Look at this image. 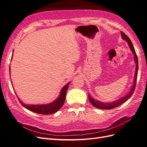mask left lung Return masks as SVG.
I'll return each instance as SVG.
<instances>
[{"instance_id":"left-lung-1","label":"left lung","mask_w":147,"mask_h":147,"mask_svg":"<svg viewBox=\"0 0 147 147\" xmlns=\"http://www.w3.org/2000/svg\"><path fill=\"white\" fill-rule=\"evenodd\" d=\"M120 34H121V36L122 38V39L127 41L128 45L130 49V50L131 52L133 53L134 54V61L136 64V69H135V76H134V80L133 82V85L131 87V89L129 91V92L124 96L123 97H121V98L119 99L118 100H116L115 101H112V102H101V101H99L98 100H96V99H94L91 95L89 94V99L90 102L91 103L92 106L94 107L100 109H104V110H109V109H112L115 108L117 107H118L120 105L123 104L125 102L130 99V97L132 96L133 93L135 91V84H136V82H137V74H138V58H137V56L136 54V52L135 51L134 47L133 46V44L131 43V40L130 38L128 37L125 33L123 32H120Z\"/></svg>"}]
</instances>
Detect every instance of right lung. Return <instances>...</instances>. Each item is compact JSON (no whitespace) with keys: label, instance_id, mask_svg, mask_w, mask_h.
I'll return each instance as SVG.
<instances>
[{"label":"right lung","instance_id":"right-lung-1","mask_svg":"<svg viewBox=\"0 0 147 147\" xmlns=\"http://www.w3.org/2000/svg\"><path fill=\"white\" fill-rule=\"evenodd\" d=\"M12 56H13V54H12ZM69 84H70V82H68V83H67L65 86H64V87L61 89V91H60L58 97L53 101V102H52L51 103L47 104L30 105V104H25L23 103L19 99L18 97V99L22 106H23L25 108L27 109L30 111L32 112L38 113V114H44V115L53 114V113H55L57 111H58L63 106L64 102H65L66 92H67V89H68V86Z\"/></svg>","mask_w":147,"mask_h":147}]
</instances>
